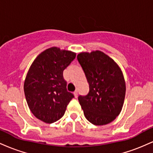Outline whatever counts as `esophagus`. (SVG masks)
Segmentation results:
<instances>
[{
  "instance_id": "34e87169",
  "label": "esophagus",
  "mask_w": 153,
  "mask_h": 153,
  "mask_svg": "<svg viewBox=\"0 0 153 153\" xmlns=\"http://www.w3.org/2000/svg\"><path fill=\"white\" fill-rule=\"evenodd\" d=\"M73 94H74V96H75V98H77L78 97V91H75L74 93H73Z\"/></svg>"
}]
</instances>
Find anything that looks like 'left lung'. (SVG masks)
<instances>
[{
	"mask_svg": "<svg viewBox=\"0 0 153 153\" xmlns=\"http://www.w3.org/2000/svg\"><path fill=\"white\" fill-rule=\"evenodd\" d=\"M87 81L89 92L78 96L85 118L95 125L111 122L124 104L126 83L117 63L99 50L80 52L77 56Z\"/></svg>",
	"mask_w": 153,
	"mask_h": 153,
	"instance_id": "obj_1",
	"label": "left lung"
}]
</instances>
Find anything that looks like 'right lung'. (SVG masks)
Listing matches in <instances>:
<instances>
[{
	"mask_svg": "<svg viewBox=\"0 0 153 153\" xmlns=\"http://www.w3.org/2000/svg\"><path fill=\"white\" fill-rule=\"evenodd\" d=\"M76 53L52 47L41 52L31 65L24 81L26 102L39 120L51 124L65 114L73 94L67 91L63 71Z\"/></svg>",
	"mask_w": 153,
	"mask_h": 153,
	"instance_id": "right-lung-1",
	"label": "right lung"
}]
</instances>
